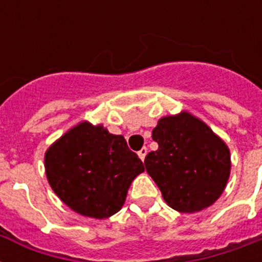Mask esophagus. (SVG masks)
<instances>
[{"label":"esophagus","mask_w":262,"mask_h":262,"mask_svg":"<svg viewBox=\"0 0 262 262\" xmlns=\"http://www.w3.org/2000/svg\"><path fill=\"white\" fill-rule=\"evenodd\" d=\"M147 152H148V149L145 147L141 148V149L139 151V158L143 160V162H144V159H145V155H147Z\"/></svg>","instance_id":"esophagus-1"}]
</instances>
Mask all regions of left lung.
<instances>
[{
    "label": "left lung",
    "instance_id": "8db88e82",
    "mask_svg": "<svg viewBox=\"0 0 262 262\" xmlns=\"http://www.w3.org/2000/svg\"><path fill=\"white\" fill-rule=\"evenodd\" d=\"M152 139L159 148L144 164L172 209L199 212L219 199L231 162L227 145L211 127L183 111L159 119Z\"/></svg>",
    "mask_w": 262,
    "mask_h": 262
}]
</instances>
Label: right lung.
Wrapping results in <instances>:
<instances>
[{"label":"right lung","mask_w":262,"mask_h":262,"mask_svg":"<svg viewBox=\"0 0 262 262\" xmlns=\"http://www.w3.org/2000/svg\"><path fill=\"white\" fill-rule=\"evenodd\" d=\"M45 167L55 194L75 212L95 219L117 213L132 181L144 171L123 136L88 122L79 123L47 149Z\"/></svg>","instance_id":"obj_1"}]
</instances>
